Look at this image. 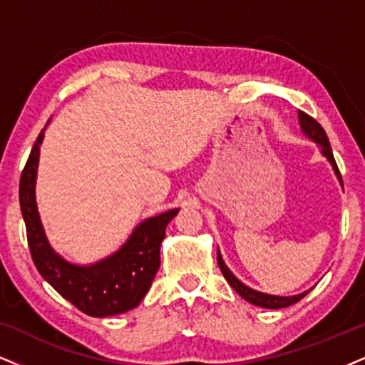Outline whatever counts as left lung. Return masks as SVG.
Returning <instances> with one entry per match:
<instances>
[{
    "label": "left lung",
    "mask_w": 365,
    "mask_h": 365,
    "mask_svg": "<svg viewBox=\"0 0 365 365\" xmlns=\"http://www.w3.org/2000/svg\"><path fill=\"white\" fill-rule=\"evenodd\" d=\"M298 116H299V125H301V130H303V133L307 135L308 138H312L313 142H317L318 145L322 148V154L327 157L328 160H330V164L334 165V170L336 174V178H339V181L341 184V175H340V170L336 168V162H335V157H334V152H331V147H330V142H328V137L325 133V130L320 123H318L317 120L312 118V116L304 113V111H298ZM217 260H218V265H220V271L225 276V279L228 281V284H230L233 289H235L238 294L242 296L245 301H249V303L255 304V307H260V308H269V309H279V308H286V307H291V304L298 303L299 299H303L304 296L308 294L309 291H304L301 292V294H296V296H274V294H265V292H260V291H255L252 289V287L245 286L244 282L238 281V279L233 276V272L230 269L227 267L222 259V254H220V250L217 252Z\"/></svg>",
    "instance_id": "obj_1"
}]
</instances>
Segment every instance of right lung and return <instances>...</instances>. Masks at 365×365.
Masks as SVG:
<instances>
[{
	"instance_id": "obj_1",
	"label": "right lung",
	"mask_w": 365,
	"mask_h": 365,
	"mask_svg": "<svg viewBox=\"0 0 365 365\" xmlns=\"http://www.w3.org/2000/svg\"><path fill=\"white\" fill-rule=\"evenodd\" d=\"M43 130L35 140L20 178V208L35 267L62 298L89 317L105 318L128 312L150 289L160 265V244L165 227L178 208L147 218L135 228L125 245L110 257L91 265H76L62 259L48 244L35 201V179Z\"/></svg>"
}]
</instances>
